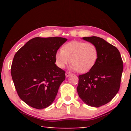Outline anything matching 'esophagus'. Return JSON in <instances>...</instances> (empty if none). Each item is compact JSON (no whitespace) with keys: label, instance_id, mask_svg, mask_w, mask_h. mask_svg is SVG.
I'll return each mask as SVG.
<instances>
[{"label":"esophagus","instance_id":"obj_1","mask_svg":"<svg viewBox=\"0 0 131 131\" xmlns=\"http://www.w3.org/2000/svg\"><path fill=\"white\" fill-rule=\"evenodd\" d=\"M70 74H71L70 72H66V73H65V75H66V77H69V76H70Z\"/></svg>","mask_w":131,"mask_h":131}]
</instances>
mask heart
Returning <instances> with one entry per match:
<instances>
[{
  "instance_id": "1",
  "label": "heart",
  "mask_w": 131,
  "mask_h": 131,
  "mask_svg": "<svg viewBox=\"0 0 131 131\" xmlns=\"http://www.w3.org/2000/svg\"><path fill=\"white\" fill-rule=\"evenodd\" d=\"M98 50L92 43L83 41H72L65 44L62 50L55 53V63L63 69L70 62L72 69L80 73H85L96 64Z\"/></svg>"
}]
</instances>
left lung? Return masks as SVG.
Returning a JSON list of instances; mask_svg holds the SVG:
<instances>
[{
	"instance_id": "1",
	"label": "left lung",
	"mask_w": 131,
	"mask_h": 131,
	"mask_svg": "<svg viewBox=\"0 0 131 131\" xmlns=\"http://www.w3.org/2000/svg\"><path fill=\"white\" fill-rule=\"evenodd\" d=\"M98 50L96 64L89 72L79 76V96L84 103L98 107L109 102L118 92L123 62L118 50L96 36L83 37Z\"/></svg>"
}]
</instances>
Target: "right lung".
<instances>
[{
	"label": "right lung",
	"mask_w": 131,
	"mask_h": 131,
	"mask_svg": "<svg viewBox=\"0 0 131 131\" xmlns=\"http://www.w3.org/2000/svg\"><path fill=\"white\" fill-rule=\"evenodd\" d=\"M68 40L61 37H35L15 54L11 68L13 81L21 100L43 109L51 105L65 72L55 65V55Z\"/></svg>",
	"instance_id": "obj_1"
}]
</instances>
